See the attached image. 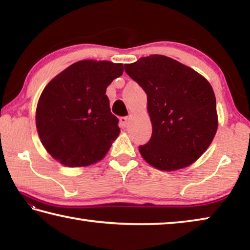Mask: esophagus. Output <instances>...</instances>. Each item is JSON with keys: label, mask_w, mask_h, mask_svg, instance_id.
<instances>
[{"label": "esophagus", "mask_w": 250, "mask_h": 250, "mask_svg": "<svg viewBox=\"0 0 250 250\" xmlns=\"http://www.w3.org/2000/svg\"><path fill=\"white\" fill-rule=\"evenodd\" d=\"M129 120H130L129 117H121V118H120V124H121V125H122V126H125L126 125L129 124Z\"/></svg>", "instance_id": "34e87169"}]
</instances>
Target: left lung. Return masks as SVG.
I'll return each mask as SVG.
<instances>
[{
	"instance_id": "obj_1",
	"label": "left lung",
	"mask_w": 250,
	"mask_h": 250,
	"mask_svg": "<svg viewBox=\"0 0 250 250\" xmlns=\"http://www.w3.org/2000/svg\"><path fill=\"white\" fill-rule=\"evenodd\" d=\"M147 96L152 137L139 152L161 171L191 166L210 146L218 128L216 98L205 77L163 55L125 65Z\"/></svg>"
}]
</instances>
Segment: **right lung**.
Segmentation results:
<instances>
[{"mask_svg": "<svg viewBox=\"0 0 250 250\" xmlns=\"http://www.w3.org/2000/svg\"><path fill=\"white\" fill-rule=\"evenodd\" d=\"M122 74L124 64L84 59L46 84L36 107V129L57 162L83 167L104 158L120 133L105 90Z\"/></svg>", "mask_w": 250, "mask_h": 250, "instance_id": "right-lung-1", "label": "right lung"}]
</instances>
